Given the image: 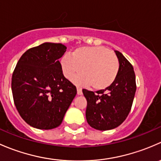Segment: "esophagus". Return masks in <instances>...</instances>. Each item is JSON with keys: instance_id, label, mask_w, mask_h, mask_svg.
Masks as SVG:
<instances>
[{"instance_id": "34e87169", "label": "esophagus", "mask_w": 161, "mask_h": 161, "mask_svg": "<svg viewBox=\"0 0 161 161\" xmlns=\"http://www.w3.org/2000/svg\"><path fill=\"white\" fill-rule=\"evenodd\" d=\"M77 94L78 95H82V88H80V87H77Z\"/></svg>"}]
</instances>
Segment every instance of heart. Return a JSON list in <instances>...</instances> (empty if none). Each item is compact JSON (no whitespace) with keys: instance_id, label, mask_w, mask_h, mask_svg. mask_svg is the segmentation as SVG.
Here are the masks:
<instances>
[{"instance_id":"heart-1","label":"heart","mask_w":161,"mask_h":161,"mask_svg":"<svg viewBox=\"0 0 161 161\" xmlns=\"http://www.w3.org/2000/svg\"><path fill=\"white\" fill-rule=\"evenodd\" d=\"M61 68L64 77L75 78L78 84L90 85L95 90H104L111 86L118 76L119 61L113 51L104 47H85L75 50L71 55L61 59Z\"/></svg>"}]
</instances>
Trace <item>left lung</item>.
I'll use <instances>...</instances> for the list:
<instances>
[{"label":"left lung","instance_id":"obj_1","mask_svg":"<svg viewBox=\"0 0 161 161\" xmlns=\"http://www.w3.org/2000/svg\"><path fill=\"white\" fill-rule=\"evenodd\" d=\"M114 52L119 61V71L114 83L105 90L97 91V94L82 90L87 100L86 121L97 130H111L119 126L129 115L136 93L132 65L121 52Z\"/></svg>","mask_w":161,"mask_h":161}]
</instances>
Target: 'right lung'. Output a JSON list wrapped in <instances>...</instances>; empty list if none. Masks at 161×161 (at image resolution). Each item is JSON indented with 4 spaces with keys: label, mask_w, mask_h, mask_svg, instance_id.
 <instances>
[{
    "label": "right lung",
    "mask_w": 161,
    "mask_h": 161,
    "mask_svg": "<svg viewBox=\"0 0 161 161\" xmlns=\"http://www.w3.org/2000/svg\"><path fill=\"white\" fill-rule=\"evenodd\" d=\"M61 43H43L25 51L11 79L14 105L22 119L38 129L61 124L77 93L63 75L59 59L65 53Z\"/></svg>",
    "instance_id": "add662e5"
}]
</instances>
